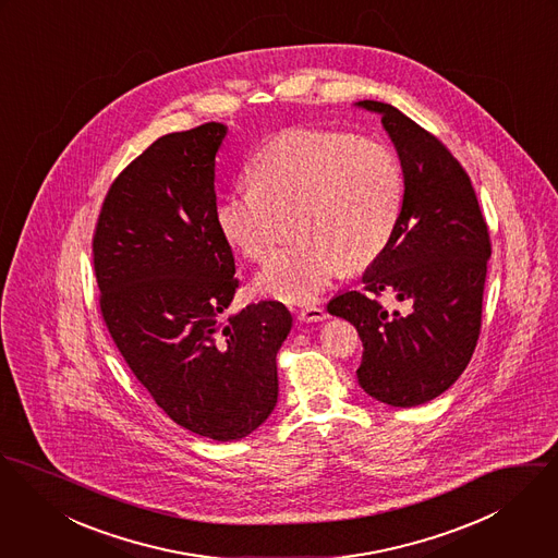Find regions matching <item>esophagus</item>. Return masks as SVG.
Instances as JSON below:
<instances>
[{
  "label": "esophagus",
  "mask_w": 558,
  "mask_h": 558,
  "mask_svg": "<svg viewBox=\"0 0 558 558\" xmlns=\"http://www.w3.org/2000/svg\"><path fill=\"white\" fill-rule=\"evenodd\" d=\"M325 318H327V312L320 306H306V308L300 310V320H304V323H320Z\"/></svg>",
  "instance_id": "34e87169"
}]
</instances>
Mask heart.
I'll return each instance as SVG.
<instances>
[{"label": "heart", "mask_w": 558, "mask_h": 558, "mask_svg": "<svg viewBox=\"0 0 558 558\" xmlns=\"http://www.w3.org/2000/svg\"><path fill=\"white\" fill-rule=\"evenodd\" d=\"M252 186L216 203L222 238L252 260L278 240L280 214L300 209V242L280 248L256 276L260 293L282 302L318 298L344 267L360 271L389 246L404 207L398 154L344 130L289 128L250 165Z\"/></svg>", "instance_id": "1"}]
</instances>
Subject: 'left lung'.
I'll return each instance as SVG.
<instances>
[{
    "label": "left lung",
    "mask_w": 558,
    "mask_h": 558,
    "mask_svg": "<svg viewBox=\"0 0 558 558\" xmlns=\"http://www.w3.org/2000/svg\"><path fill=\"white\" fill-rule=\"evenodd\" d=\"M378 113L404 171V207L385 252L366 269L364 291L336 295L327 312L355 325L357 380L378 402L417 407L449 389L469 366L482 329L490 233L462 165L396 107L362 100ZM389 292L410 314L383 310Z\"/></svg>",
    "instance_id": "obj_1"
}]
</instances>
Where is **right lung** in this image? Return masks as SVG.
Returning a JSON list of instances; mask_svg holds the SVG:
<instances>
[{"label":"right lung","instance_id":"1","mask_svg":"<svg viewBox=\"0 0 558 558\" xmlns=\"http://www.w3.org/2000/svg\"><path fill=\"white\" fill-rule=\"evenodd\" d=\"M225 136L209 122L154 141L109 187L94 233L100 312L128 368L178 426L220 442L271 415L293 325L274 300L220 318L240 287L214 216Z\"/></svg>","mask_w":558,"mask_h":558}]
</instances>
